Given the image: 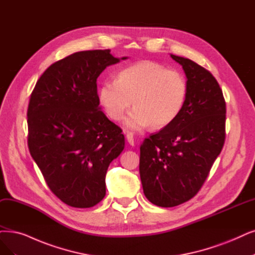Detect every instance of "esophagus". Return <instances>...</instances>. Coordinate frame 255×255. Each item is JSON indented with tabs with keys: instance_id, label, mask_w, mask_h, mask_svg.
<instances>
[{
	"instance_id": "34e87169",
	"label": "esophagus",
	"mask_w": 255,
	"mask_h": 255,
	"mask_svg": "<svg viewBox=\"0 0 255 255\" xmlns=\"http://www.w3.org/2000/svg\"><path fill=\"white\" fill-rule=\"evenodd\" d=\"M126 138H127L128 143H129L131 146H133V145H134V138H133V134H132V133H131V132H128V133L126 134Z\"/></svg>"
}]
</instances>
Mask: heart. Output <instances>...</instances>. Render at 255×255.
<instances>
[{
	"label": "heart",
	"instance_id": "b5f03b06",
	"mask_svg": "<svg viewBox=\"0 0 255 255\" xmlns=\"http://www.w3.org/2000/svg\"><path fill=\"white\" fill-rule=\"evenodd\" d=\"M188 96L186 78L153 61H139L123 68L117 80L104 81L99 101L106 115L115 121L124 119L132 105L126 125L140 129L167 127L180 117Z\"/></svg>",
	"mask_w": 255,
	"mask_h": 255
}]
</instances>
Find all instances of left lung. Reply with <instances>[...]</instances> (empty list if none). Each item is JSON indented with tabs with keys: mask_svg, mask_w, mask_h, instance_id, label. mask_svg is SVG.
I'll list each match as a JSON object with an SVG mask.
<instances>
[{
	"mask_svg": "<svg viewBox=\"0 0 255 255\" xmlns=\"http://www.w3.org/2000/svg\"><path fill=\"white\" fill-rule=\"evenodd\" d=\"M183 66L188 96L172 124L140 146L139 175L145 196L159 207H174L201 190L226 137V102L218 81L195 62L171 54Z\"/></svg>",
	"mask_w": 255,
	"mask_h": 255,
	"instance_id": "1",
	"label": "left lung"
}]
</instances>
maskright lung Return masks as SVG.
Returning a JSON list of instances; mask_svg holds the SVG:
<instances>
[{
  "label": "right lung",
  "mask_w": 255,
  "mask_h": 255,
  "mask_svg": "<svg viewBox=\"0 0 255 255\" xmlns=\"http://www.w3.org/2000/svg\"><path fill=\"white\" fill-rule=\"evenodd\" d=\"M119 61L110 49L72 53L50 65L31 92L28 148L52 193L75 208L104 199L108 166L125 146L122 129L99 107L97 88L102 71Z\"/></svg>",
  "instance_id": "obj_1"
}]
</instances>
